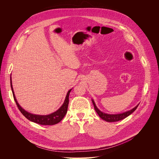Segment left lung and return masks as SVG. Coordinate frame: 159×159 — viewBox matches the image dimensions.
Here are the masks:
<instances>
[{
	"label": "left lung",
	"mask_w": 159,
	"mask_h": 159,
	"mask_svg": "<svg viewBox=\"0 0 159 159\" xmlns=\"http://www.w3.org/2000/svg\"><path fill=\"white\" fill-rule=\"evenodd\" d=\"M92 103L93 104L94 106V108L96 111V112L97 113V114L99 115V116L103 120L107 121V122H115V121H120L121 120H123L125 118H126V117H128V116H129L131 113H133L138 108V107L139 106V105H138L136 107H134L133 109L128 111L126 112L121 113V114H116V115H110V114H107L105 113L102 112L100 110H98V108L97 107L93 100H92Z\"/></svg>",
	"instance_id": "8db88e82"
}]
</instances>
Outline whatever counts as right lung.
Here are the masks:
<instances>
[{"mask_svg":"<svg viewBox=\"0 0 159 159\" xmlns=\"http://www.w3.org/2000/svg\"><path fill=\"white\" fill-rule=\"evenodd\" d=\"M10 85H11V91L13 93L14 100L18 107V108L19 109L20 112L22 113V115L26 118H27L28 120H30L32 122H34V123H36L37 124H39L41 125H56V124L59 123L63 119V118L65 116L66 114L67 113L68 104H69V93L72 89L68 91L67 95L66 97L64 102L59 110H57L56 111H55L50 115H33V114L27 112L26 111L23 110L19 105V104L18 103V102L16 100V98L15 97V94L13 92V89L12 85H11V77H10Z\"/></svg>","mask_w":159,"mask_h":159,"instance_id":"right-lung-1","label":"right lung"}]
</instances>
